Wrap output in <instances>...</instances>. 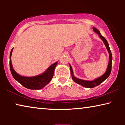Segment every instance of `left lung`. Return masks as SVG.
Listing matches in <instances>:
<instances>
[{
    "label": "left lung",
    "mask_w": 125,
    "mask_h": 125,
    "mask_svg": "<svg viewBox=\"0 0 125 125\" xmlns=\"http://www.w3.org/2000/svg\"><path fill=\"white\" fill-rule=\"evenodd\" d=\"M93 31H94L95 33L98 34L99 35V37H100V39L103 41L104 44L106 46V48L107 51H108L109 54V63H108V65H107V68L106 69V71L105 72V73L103 75H102L100 77L95 78V80H93V81H86V80H83L81 79H80V78H78L76 77L73 74V69L72 68L71 65V64H69V66H70V69H71V76H72V78L73 81H74L75 83H76L78 84H79L81 86H83V87H85V88H94L95 86H97L98 85L100 84L101 83H102V82L105 81V80L107 78V77L109 76L110 73H111V71H112V52L110 50V48H109V44L107 42V40H106L105 37H104L102 36L101 35V34L100 33V31L98 30H97V28H95V27H93Z\"/></svg>",
    "instance_id": "1"
}]
</instances>
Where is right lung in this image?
<instances>
[{
	"label": "right lung",
	"mask_w": 125,
	"mask_h": 125,
	"mask_svg": "<svg viewBox=\"0 0 125 125\" xmlns=\"http://www.w3.org/2000/svg\"><path fill=\"white\" fill-rule=\"evenodd\" d=\"M12 48L11 51L10 55V66L11 74L13 78L18 83L24 86L25 88L29 89L39 90L43 88L45 85H47L51 81L53 76L54 69L57 65L58 61L51 65L49 68L42 73V74L37 75L32 77H25L19 74L16 71L13 69L12 65L11 62V55L13 51Z\"/></svg>",
	"instance_id": "right-lung-1"
}]
</instances>
